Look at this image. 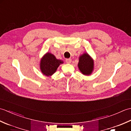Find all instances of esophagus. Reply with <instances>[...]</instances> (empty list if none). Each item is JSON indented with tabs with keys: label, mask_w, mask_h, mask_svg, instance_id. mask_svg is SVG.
Instances as JSON below:
<instances>
[{
	"label": "esophagus",
	"mask_w": 131,
	"mask_h": 131,
	"mask_svg": "<svg viewBox=\"0 0 131 131\" xmlns=\"http://www.w3.org/2000/svg\"><path fill=\"white\" fill-rule=\"evenodd\" d=\"M66 62L68 63H70L71 62V58H67V59H66Z\"/></svg>",
	"instance_id": "34e87169"
}]
</instances>
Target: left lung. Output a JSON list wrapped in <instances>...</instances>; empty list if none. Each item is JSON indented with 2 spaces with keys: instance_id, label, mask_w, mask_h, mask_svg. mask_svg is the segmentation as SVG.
<instances>
[{
  "instance_id": "obj_1",
  "label": "left lung",
  "mask_w": 131,
  "mask_h": 131,
  "mask_svg": "<svg viewBox=\"0 0 131 131\" xmlns=\"http://www.w3.org/2000/svg\"><path fill=\"white\" fill-rule=\"evenodd\" d=\"M78 66L83 74L90 75L93 70L94 61L87 53H84L79 57Z\"/></svg>"
}]
</instances>
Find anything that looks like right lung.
I'll return each instance as SVG.
<instances>
[{"instance_id":"add662e5","label":"right lung","mask_w":131,"mask_h":131,"mask_svg":"<svg viewBox=\"0 0 131 131\" xmlns=\"http://www.w3.org/2000/svg\"><path fill=\"white\" fill-rule=\"evenodd\" d=\"M63 62L62 61L57 59L53 54L48 52L44 55L40 60V70L44 75L51 76Z\"/></svg>"}]
</instances>
